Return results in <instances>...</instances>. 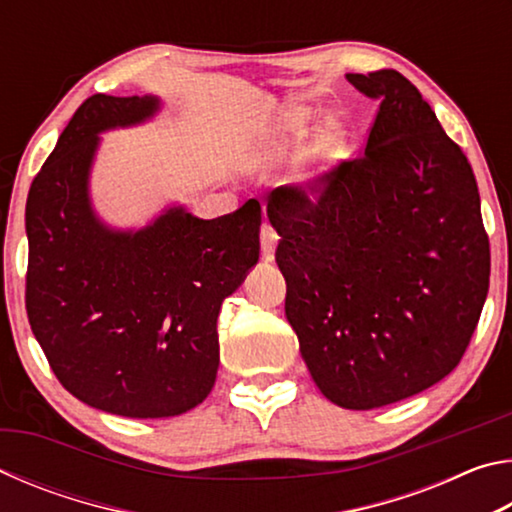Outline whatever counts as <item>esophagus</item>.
Wrapping results in <instances>:
<instances>
[{
	"instance_id": "34e87169",
	"label": "esophagus",
	"mask_w": 512,
	"mask_h": 512,
	"mask_svg": "<svg viewBox=\"0 0 512 512\" xmlns=\"http://www.w3.org/2000/svg\"><path fill=\"white\" fill-rule=\"evenodd\" d=\"M277 232L273 230V225L264 223L262 225V232H259V241H262V259L266 262H271L273 255H275V246H277Z\"/></svg>"
}]
</instances>
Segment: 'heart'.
Listing matches in <instances>:
<instances>
[{"instance_id":"heart-1","label":"heart","mask_w":512,"mask_h":512,"mask_svg":"<svg viewBox=\"0 0 512 512\" xmlns=\"http://www.w3.org/2000/svg\"><path fill=\"white\" fill-rule=\"evenodd\" d=\"M309 133V115L305 110H289L275 121L273 126V142L280 149H300L305 144V137ZM339 142V133L329 131L327 133V146H336Z\"/></svg>"}]
</instances>
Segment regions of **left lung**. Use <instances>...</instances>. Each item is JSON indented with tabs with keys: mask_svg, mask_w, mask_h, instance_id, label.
Segmentation results:
<instances>
[{
	"mask_svg": "<svg viewBox=\"0 0 512 512\" xmlns=\"http://www.w3.org/2000/svg\"><path fill=\"white\" fill-rule=\"evenodd\" d=\"M379 101L361 158L311 194L277 187L268 221L284 311L329 402L368 411L447 377L490 284V244L470 162L395 69L348 74Z\"/></svg>",
	"mask_w": 512,
	"mask_h": 512,
	"instance_id": "left-lung-1",
	"label": "left lung"
}]
</instances>
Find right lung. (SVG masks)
<instances>
[{
    "mask_svg": "<svg viewBox=\"0 0 512 512\" xmlns=\"http://www.w3.org/2000/svg\"><path fill=\"white\" fill-rule=\"evenodd\" d=\"M158 110V97L85 99L27 198L33 334L69 393L126 418H171L210 395L221 302L259 259L255 198L212 221L169 207L128 232L94 214L88 183L99 133Z\"/></svg>",
    "mask_w": 512,
    "mask_h": 512,
    "instance_id": "obj_1",
    "label": "right lung"
}]
</instances>
